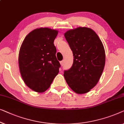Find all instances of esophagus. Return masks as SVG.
<instances>
[{
    "label": "esophagus",
    "mask_w": 124,
    "mask_h": 124,
    "mask_svg": "<svg viewBox=\"0 0 124 124\" xmlns=\"http://www.w3.org/2000/svg\"><path fill=\"white\" fill-rule=\"evenodd\" d=\"M60 64L62 66H63L64 64V60H62L60 62Z\"/></svg>",
    "instance_id": "esophagus-1"
}]
</instances>
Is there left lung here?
<instances>
[{"mask_svg": "<svg viewBox=\"0 0 124 124\" xmlns=\"http://www.w3.org/2000/svg\"><path fill=\"white\" fill-rule=\"evenodd\" d=\"M72 50L73 64L64 70L66 83L78 94L88 92L98 83L105 64L103 44L96 32L87 27H78L64 34Z\"/></svg>", "mask_w": 124, "mask_h": 124, "instance_id": "8db88e82", "label": "left lung"}]
</instances>
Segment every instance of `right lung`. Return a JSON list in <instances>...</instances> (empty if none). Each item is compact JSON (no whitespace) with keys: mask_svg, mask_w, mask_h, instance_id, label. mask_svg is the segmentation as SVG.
Returning a JSON list of instances; mask_svg holds the SVG:
<instances>
[{"mask_svg":"<svg viewBox=\"0 0 124 124\" xmlns=\"http://www.w3.org/2000/svg\"><path fill=\"white\" fill-rule=\"evenodd\" d=\"M58 31L48 28L34 30L25 37L19 53V67L23 81L32 90L49 88L61 66L54 41Z\"/></svg>","mask_w":124,"mask_h":124,"instance_id":"1","label":"right lung"}]
</instances>
